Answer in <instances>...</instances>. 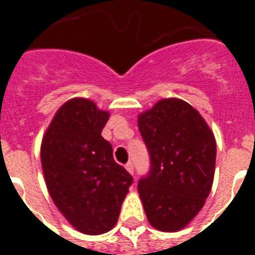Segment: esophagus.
<instances>
[{
	"instance_id": "34e87169",
	"label": "esophagus",
	"mask_w": 255,
	"mask_h": 255,
	"mask_svg": "<svg viewBox=\"0 0 255 255\" xmlns=\"http://www.w3.org/2000/svg\"><path fill=\"white\" fill-rule=\"evenodd\" d=\"M126 169H127L131 174H133V163H132V161H128V163L126 164Z\"/></svg>"
}]
</instances>
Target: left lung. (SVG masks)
Instances as JSON below:
<instances>
[{
    "mask_svg": "<svg viewBox=\"0 0 255 255\" xmlns=\"http://www.w3.org/2000/svg\"><path fill=\"white\" fill-rule=\"evenodd\" d=\"M149 170L137 182L149 224L177 232L193 220L209 196L216 140L201 115L180 99H163L139 116Z\"/></svg>",
    "mask_w": 255,
    "mask_h": 255,
    "instance_id": "obj_1",
    "label": "left lung"
}]
</instances>
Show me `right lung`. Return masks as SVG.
I'll use <instances>...</instances> for the list:
<instances>
[{
	"label": "right lung",
	"mask_w": 255,
	"mask_h": 255,
	"mask_svg": "<svg viewBox=\"0 0 255 255\" xmlns=\"http://www.w3.org/2000/svg\"><path fill=\"white\" fill-rule=\"evenodd\" d=\"M108 112L87 99H71L54 116L42 140L41 161L54 204L85 234L115 226L133 177L116 163L102 131Z\"/></svg>",
	"instance_id": "add662e5"
}]
</instances>
